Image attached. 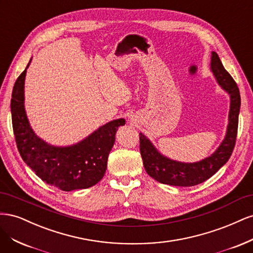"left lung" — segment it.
Wrapping results in <instances>:
<instances>
[{
  "label": "left lung",
  "instance_id": "1",
  "mask_svg": "<svg viewBox=\"0 0 253 253\" xmlns=\"http://www.w3.org/2000/svg\"><path fill=\"white\" fill-rule=\"evenodd\" d=\"M210 70L218 85L230 97V110L225 138L212 154L196 163H181L162 154L147 136L139 133L140 153L147 173L155 180L176 187H192L209 179L230 158L235 144L241 95L235 81L221 64L215 51L211 52Z\"/></svg>",
  "mask_w": 253,
  "mask_h": 253
}]
</instances>
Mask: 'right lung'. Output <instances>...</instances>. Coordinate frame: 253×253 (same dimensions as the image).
<instances>
[{"mask_svg": "<svg viewBox=\"0 0 253 253\" xmlns=\"http://www.w3.org/2000/svg\"><path fill=\"white\" fill-rule=\"evenodd\" d=\"M30 62L32 59L14 83L10 103L13 133L22 159L38 177L62 191L93 187L105 174L116 132L126 125V120H112L66 147L43 140L30 126L24 105L25 77Z\"/></svg>", "mask_w": 253, "mask_h": 253, "instance_id": "1", "label": "right lung"}]
</instances>
